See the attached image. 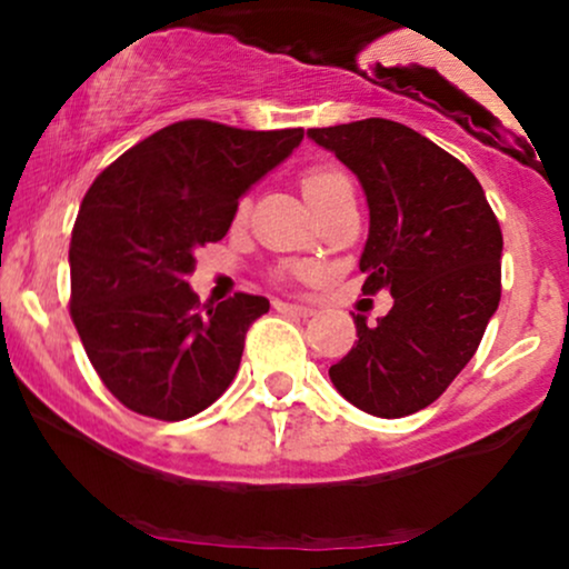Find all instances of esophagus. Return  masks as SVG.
<instances>
[{
  "label": "esophagus",
  "instance_id": "1",
  "mask_svg": "<svg viewBox=\"0 0 569 569\" xmlns=\"http://www.w3.org/2000/svg\"><path fill=\"white\" fill-rule=\"evenodd\" d=\"M276 310L289 312V316H299V318H310L312 312H316L310 305H297V302H276Z\"/></svg>",
  "mask_w": 569,
  "mask_h": 569
}]
</instances>
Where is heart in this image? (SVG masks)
<instances>
[{
    "label": "heart",
    "mask_w": 569,
    "mask_h": 569,
    "mask_svg": "<svg viewBox=\"0 0 569 569\" xmlns=\"http://www.w3.org/2000/svg\"><path fill=\"white\" fill-rule=\"evenodd\" d=\"M342 187H350V181L348 176L337 171V168H310V171L302 176V192L312 208L321 206L326 198H331V194Z\"/></svg>",
    "instance_id": "b5f03b06"
}]
</instances>
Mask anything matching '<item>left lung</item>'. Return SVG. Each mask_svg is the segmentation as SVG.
I'll return each mask as SVG.
<instances>
[{
  "label": "left lung",
  "instance_id": "1",
  "mask_svg": "<svg viewBox=\"0 0 569 569\" xmlns=\"http://www.w3.org/2000/svg\"><path fill=\"white\" fill-rule=\"evenodd\" d=\"M307 136L361 181L369 202L358 262L363 293L393 297L377 323L352 318L358 342L329 377L369 415H415L466 369L498 310L500 224L476 176L401 122L369 117Z\"/></svg>",
  "mask_w": 569,
  "mask_h": 569
}]
</instances>
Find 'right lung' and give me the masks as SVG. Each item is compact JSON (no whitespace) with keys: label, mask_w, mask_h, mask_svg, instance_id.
<instances>
[{"label":"right lung","mask_w":569,"mask_h":569,"mask_svg":"<svg viewBox=\"0 0 569 569\" xmlns=\"http://www.w3.org/2000/svg\"><path fill=\"white\" fill-rule=\"evenodd\" d=\"M302 136L173 122L88 189L69 246L71 321L101 382L130 411L187 420L230 388L248 326L270 302L234 293L200 307L187 276L194 251L224 238L238 200Z\"/></svg>","instance_id":"1"}]
</instances>
